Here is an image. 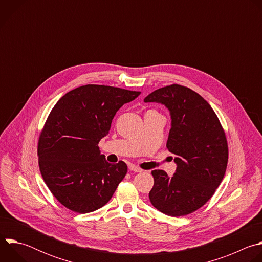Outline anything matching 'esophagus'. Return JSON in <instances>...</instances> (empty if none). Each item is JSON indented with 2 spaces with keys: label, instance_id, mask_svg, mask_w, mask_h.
<instances>
[{
  "label": "esophagus",
  "instance_id": "1",
  "mask_svg": "<svg viewBox=\"0 0 262 262\" xmlns=\"http://www.w3.org/2000/svg\"><path fill=\"white\" fill-rule=\"evenodd\" d=\"M128 169H129L130 171H133V172H137V173H141V172H143V170H142L141 168H139V167H137V166H135V165H129V166H128Z\"/></svg>",
  "mask_w": 262,
  "mask_h": 262
}]
</instances>
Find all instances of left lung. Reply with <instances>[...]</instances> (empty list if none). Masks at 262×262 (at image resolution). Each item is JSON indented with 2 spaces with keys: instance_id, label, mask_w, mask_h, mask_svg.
<instances>
[{
  "instance_id": "1",
  "label": "left lung",
  "mask_w": 262,
  "mask_h": 262,
  "mask_svg": "<svg viewBox=\"0 0 262 262\" xmlns=\"http://www.w3.org/2000/svg\"><path fill=\"white\" fill-rule=\"evenodd\" d=\"M145 102H161L171 114L168 150L175 156L176 172H151L155 183L149 192L151 204L171 216L192 213L214 194L228 164V143L216 114L197 92L178 84L160 88Z\"/></svg>"
}]
</instances>
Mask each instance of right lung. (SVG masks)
Wrapping results in <instances>:
<instances>
[{"label": "right lung", "instance_id": "right-lung-1", "mask_svg": "<svg viewBox=\"0 0 262 262\" xmlns=\"http://www.w3.org/2000/svg\"><path fill=\"white\" fill-rule=\"evenodd\" d=\"M104 85H85L63 95L39 135L40 173L55 198L66 208L87 213L105 205L127 173L119 161L110 164L98 143L116 112L140 95Z\"/></svg>", "mask_w": 262, "mask_h": 262}]
</instances>
